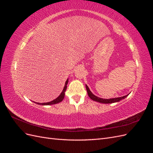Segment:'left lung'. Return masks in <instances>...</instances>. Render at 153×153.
Returning <instances> with one entry per match:
<instances>
[{
	"instance_id": "left-lung-1",
	"label": "left lung",
	"mask_w": 153,
	"mask_h": 153,
	"mask_svg": "<svg viewBox=\"0 0 153 153\" xmlns=\"http://www.w3.org/2000/svg\"><path fill=\"white\" fill-rule=\"evenodd\" d=\"M86 89L87 91V94L91 100L98 101V102H100V103H112L115 102H117V101H119L120 100L124 99L128 95V94L126 96H124L123 97H119V98H112V99H103V98H100L99 97L96 96L92 94L87 85H86Z\"/></svg>"
}]
</instances>
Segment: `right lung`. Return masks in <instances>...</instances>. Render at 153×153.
<instances>
[{"instance_id":"obj_1","label":"right lung","mask_w":153,"mask_h":153,"mask_svg":"<svg viewBox=\"0 0 153 153\" xmlns=\"http://www.w3.org/2000/svg\"><path fill=\"white\" fill-rule=\"evenodd\" d=\"M68 82V79L66 80V82L65 83V85H64V89H63L62 92H61V94L59 95V96L58 97V98H57L56 99H55L54 100H53L52 101H50V102H48V103H37V104L42 105H50L56 104V103H58L59 102H61V101H62L63 100V99L64 98V96H65V94H64V93H65V91H66V90L67 89Z\"/></svg>"}]
</instances>
